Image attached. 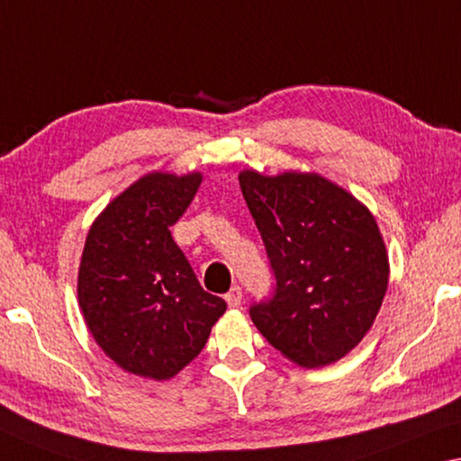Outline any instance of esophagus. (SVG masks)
Wrapping results in <instances>:
<instances>
[{"instance_id": "34e87169", "label": "esophagus", "mask_w": 461, "mask_h": 461, "mask_svg": "<svg viewBox=\"0 0 461 461\" xmlns=\"http://www.w3.org/2000/svg\"><path fill=\"white\" fill-rule=\"evenodd\" d=\"M224 299L229 303V307H240V303H243V290H240V286H232Z\"/></svg>"}]
</instances>
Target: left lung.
Listing matches in <instances>:
<instances>
[{"mask_svg":"<svg viewBox=\"0 0 461 461\" xmlns=\"http://www.w3.org/2000/svg\"><path fill=\"white\" fill-rule=\"evenodd\" d=\"M276 288L249 315L276 350L315 369L346 357L377 317L389 261L375 218L315 173L239 175Z\"/></svg>","mask_w":461,"mask_h":461,"instance_id":"8db88e82","label":"left lung"}]
</instances>
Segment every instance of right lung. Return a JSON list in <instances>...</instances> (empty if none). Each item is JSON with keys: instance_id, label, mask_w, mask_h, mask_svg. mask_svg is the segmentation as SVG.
<instances>
[{"instance_id": "obj_1", "label": "right lung", "mask_w": 461, "mask_h": 461, "mask_svg": "<svg viewBox=\"0 0 461 461\" xmlns=\"http://www.w3.org/2000/svg\"><path fill=\"white\" fill-rule=\"evenodd\" d=\"M200 173H150L90 226L77 301L92 338L123 371L165 381L187 366L226 311L206 293L171 235Z\"/></svg>"}]
</instances>
